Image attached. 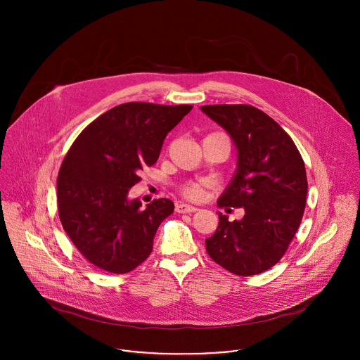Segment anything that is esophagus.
<instances>
[{"instance_id":"1","label":"esophagus","mask_w":360,"mask_h":360,"mask_svg":"<svg viewBox=\"0 0 360 360\" xmlns=\"http://www.w3.org/2000/svg\"><path fill=\"white\" fill-rule=\"evenodd\" d=\"M175 211L178 212V214H192V212H196L198 211V208H195V207H191V205H186V203H176L175 205Z\"/></svg>"}]
</instances>
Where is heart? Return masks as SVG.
Instances as JSON below:
<instances>
[{
	"mask_svg": "<svg viewBox=\"0 0 360 360\" xmlns=\"http://www.w3.org/2000/svg\"><path fill=\"white\" fill-rule=\"evenodd\" d=\"M181 192H182V195L185 196V198H188V199H192V200H196V199H199L200 196H202V186L199 185V184H196V182H188V184H185L182 188H181Z\"/></svg>",
	"mask_w": 360,
	"mask_h": 360,
	"instance_id": "b5f03b06",
	"label": "heart"
}]
</instances>
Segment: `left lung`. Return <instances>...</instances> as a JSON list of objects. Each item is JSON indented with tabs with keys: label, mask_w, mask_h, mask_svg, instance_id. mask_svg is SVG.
Masks as SVG:
<instances>
[{
	"label": "left lung",
	"mask_w": 360,
	"mask_h": 360,
	"mask_svg": "<svg viewBox=\"0 0 360 360\" xmlns=\"http://www.w3.org/2000/svg\"><path fill=\"white\" fill-rule=\"evenodd\" d=\"M235 142L238 169L218 199L219 208H243L240 221L219 212L207 252L224 269L252 276L276 265L292 242L304 212V162L292 138L264 111L246 104L203 105Z\"/></svg>",
	"instance_id": "8db88e82"
}]
</instances>
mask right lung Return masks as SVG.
I'll use <instances>...</instances> for the list:
<instances>
[{
  "label": "right lung",
  "instance_id": "right-lung-1",
  "mask_svg": "<svg viewBox=\"0 0 360 360\" xmlns=\"http://www.w3.org/2000/svg\"><path fill=\"white\" fill-rule=\"evenodd\" d=\"M192 105L127 102L92 121L74 141L57 179L64 231L94 266L128 274L152 252L174 202L153 199L142 208L129 199L139 171L158 161L165 136Z\"/></svg>",
  "mask_w": 360,
  "mask_h": 360
}]
</instances>
